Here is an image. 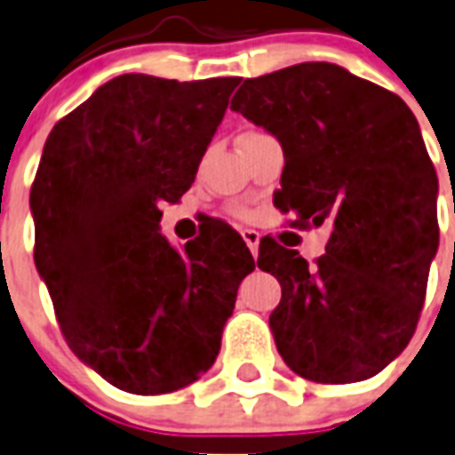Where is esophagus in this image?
<instances>
[{
	"label": "esophagus",
	"instance_id": "1",
	"mask_svg": "<svg viewBox=\"0 0 455 455\" xmlns=\"http://www.w3.org/2000/svg\"><path fill=\"white\" fill-rule=\"evenodd\" d=\"M243 240H245V245L250 247V252L257 257V254H259V234H257L254 228H245V231H243Z\"/></svg>",
	"mask_w": 455,
	"mask_h": 455
}]
</instances>
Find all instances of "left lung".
Here are the masks:
<instances>
[{
  "label": "left lung",
  "instance_id": "1",
  "mask_svg": "<svg viewBox=\"0 0 455 455\" xmlns=\"http://www.w3.org/2000/svg\"><path fill=\"white\" fill-rule=\"evenodd\" d=\"M231 109L285 151L275 203L299 224H331L327 252L259 245L257 266L283 299L271 313L278 353L315 383L386 369L411 341L437 252V175L404 100L331 62L245 79Z\"/></svg>",
  "mask_w": 455,
  "mask_h": 455
}]
</instances>
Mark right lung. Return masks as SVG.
Returning <instances> with one entry per match:
<instances>
[{
  "label": "right lung",
  "instance_id": "right-lung-1",
  "mask_svg": "<svg viewBox=\"0 0 455 455\" xmlns=\"http://www.w3.org/2000/svg\"><path fill=\"white\" fill-rule=\"evenodd\" d=\"M238 76L121 74L53 125L29 191L35 264L72 353L135 395L172 393L217 360L254 259L217 224L182 252L158 234Z\"/></svg>",
  "mask_w": 455,
  "mask_h": 455
}]
</instances>
